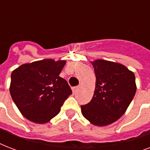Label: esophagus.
<instances>
[{"label": "esophagus", "instance_id": "esophagus-1", "mask_svg": "<svg viewBox=\"0 0 150 150\" xmlns=\"http://www.w3.org/2000/svg\"><path fill=\"white\" fill-rule=\"evenodd\" d=\"M72 92H73V93H75V92L77 91L78 89H79V86H75V87H72Z\"/></svg>", "mask_w": 150, "mask_h": 150}]
</instances>
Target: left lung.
<instances>
[{"instance_id":"obj_1","label":"left lung","mask_w":150,"mask_h":150,"mask_svg":"<svg viewBox=\"0 0 150 150\" xmlns=\"http://www.w3.org/2000/svg\"><path fill=\"white\" fill-rule=\"evenodd\" d=\"M96 89L89 103L81 106L85 118L96 126L112 124L121 117L136 92L134 73L121 64L105 60L91 62Z\"/></svg>"}]
</instances>
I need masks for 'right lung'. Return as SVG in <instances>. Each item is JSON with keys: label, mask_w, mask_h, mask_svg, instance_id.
Returning <instances> with one entry per match:
<instances>
[{"label": "right lung", "mask_w": 150, "mask_h": 150, "mask_svg": "<svg viewBox=\"0 0 150 150\" xmlns=\"http://www.w3.org/2000/svg\"><path fill=\"white\" fill-rule=\"evenodd\" d=\"M65 63L46 59L25 64L13 71L11 96L25 118L44 124L60 112L72 93L67 81L59 76Z\"/></svg>", "instance_id": "add662e5"}]
</instances>
